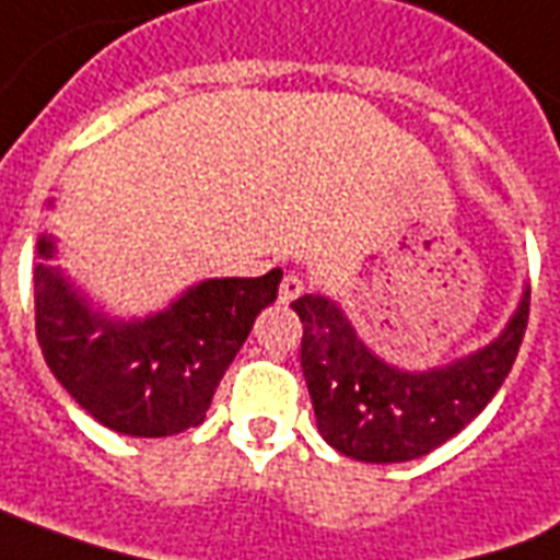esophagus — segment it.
<instances>
[{"instance_id": "obj_1", "label": "esophagus", "mask_w": 560, "mask_h": 560, "mask_svg": "<svg viewBox=\"0 0 560 560\" xmlns=\"http://www.w3.org/2000/svg\"><path fill=\"white\" fill-rule=\"evenodd\" d=\"M304 292V280H301L299 273H287L283 277V283H280V301L289 304V301H295Z\"/></svg>"}]
</instances>
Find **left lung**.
<instances>
[{
    "instance_id": "8db88e82",
    "label": "left lung",
    "mask_w": 560,
    "mask_h": 560,
    "mask_svg": "<svg viewBox=\"0 0 560 560\" xmlns=\"http://www.w3.org/2000/svg\"><path fill=\"white\" fill-rule=\"evenodd\" d=\"M299 313L301 371L325 443L355 462H413L470 425L513 371L530 311L527 289L498 340L434 371H400L364 347L325 295L292 301Z\"/></svg>"
}]
</instances>
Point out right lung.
<instances>
[{
  "instance_id": "add662e5",
  "label": "right lung",
  "mask_w": 560,
  "mask_h": 560,
  "mask_svg": "<svg viewBox=\"0 0 560 560\" xmlns=\"http://www.w3.org/2000/svg\"><path fill=\"white\" fill-rule=\"evenodd\" d=\"M54 237L38 256H54ZM283 271L186 289L147 319H108L69 280L35 268V337L47 368L86 413L129 438H168L205 422L210 398L249 328L277 301Z\"/></svg>"
}]
</instances>
